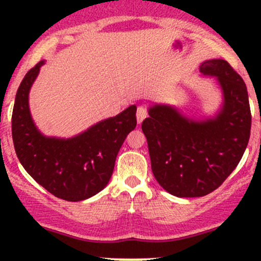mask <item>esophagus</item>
<instances>
[{"instance_id": "34e87169", "label": "esophagus", "mask_w": 261, "mask_h": 261, "mask_svg": "<svg viewBox=\"0 0 261 261\" xmlns=\"http://www.w3.org/2000/svg\"><path fill=\"white\" fill-rule=\"evenodd\" d=\"M147 115H148V110L145 106H141L137 108V122H139V124H141V122L145 120V119L147 118Z\"/></svg>"}]
</instances>
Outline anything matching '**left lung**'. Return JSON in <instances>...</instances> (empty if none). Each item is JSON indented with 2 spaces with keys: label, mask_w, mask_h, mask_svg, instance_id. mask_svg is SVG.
<instances>
[{
  "label": "left lung",
  "mask_w": 261,
  "mask_h": 261,
  "mask_svg": "<svg viewBox=\"0 0 261 261\" xmlns=\"http://www.w3.org/2000/svg\"><path fill=\"white\" fill-rule=\"evenodd\" d=\"M200 72L217 77L223 108L215 119L193 121L174 108L155 106L142 121L154 178L178 197H199L216 190L243 157L250 137L247 86L226 60H207Z\"/></svg>",
  "instance_id": "left-lung-1"
}]
</instances>
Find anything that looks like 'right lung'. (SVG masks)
I'll return each instance as SVG.
<instances>
[{
    "label": "right lung",
    "instance_id": "add662e5",
    "mask_svg": "<svg viewBox=\"0 0 261 261\" xmlns=\"http://www.w3.org/2000/svg\"><path fill=\"white\" fill-rule=\"evenodd\" d=\"M43 64L27 72L17 91L12 113L14 149L28 174L50 194L66 201H81L109 182L119 149L136 127V106L72 139L45 137L35 127L28 106L29 89Z\"/></svg>",
    "mask_w": 261,
    "mask_h": 261
}]
</instances>
